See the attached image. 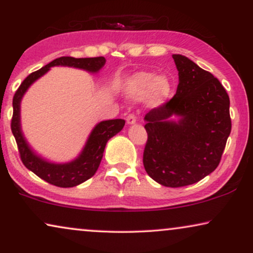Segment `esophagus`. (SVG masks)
Here are the masks:
<instances>
[{
	"instance_id": "obj_1",
	"label": "esophagus",
	"mask_w": 253,
	"mask_h": 253,
	"mask_svg": "<svg viewBox=\"0 0 253 253\" xmlns=\"http://www.w3.org/2000/svg\"><path fill=\"white\" fill-rule=\"evenodd\" d=\"M136 121H137V119L133 114H130V115L126 117V123L129 124V126H132V124L136 123Z\"/></svg>"
}]
</instances>
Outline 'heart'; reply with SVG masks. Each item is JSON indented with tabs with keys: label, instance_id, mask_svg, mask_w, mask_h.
Here are the masks:
<instances>
[{
	"label": "heart",
	"instance_id": "heart-1",
	"mask_svg": "<svg viewBox=\"0 0 253 253\" xmlns=\"http://www.w3.org/2000/svg\"><path fill=\"white\" fill-rule=\"evenodd\" d=\"M127 88L134 95L150 93L154 102L161 103L170 94L171 84L166 75L154 76L152 72H138L129 79Z\"/></svg>",
	"mask_w": 253,
	"mask_h": 253
}]
</instances>
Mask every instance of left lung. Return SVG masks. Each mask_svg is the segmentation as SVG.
Returning a JSON list of instances; mask_svg holds the SVG:
<instances>
[{"instance_id":"8db88e82","label":"left lung","mask_w":253,"mask_h":253,"mask_svg":"<svg viewBox=\"0 0 253 253\" xmlns=\"http://www.w3.org/2000/svg\"><path fill=\"white\" fill-rule=\"evenodd\" d=\"M172 58L178 71L177 91L144 117L147 143L143 162L159 184L179 188L215 170L231 120L229 96L217 78L183 55Z\"/></svg>"}]
</instances>
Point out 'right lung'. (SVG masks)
I'll return each mask as SVG.
<instances>
[{
	"label": "right lung",
	"instance_id": "1",
	"mask_svg": "<svg viewBox=\"0 0 253 253\" xmlns=\"http://www.w3.org/2000/svg\"><path fill=\"white\" fill-rule=\"evenodd\" d=\"M105 63L106 58L102 56L87 58H75L70 56L58 57L38 71L27 76L13 95L11 131L18 146L20 159L29 170L33 171L37 176L50 184L60 186V188H72L91 178L98 170L107 141L123 129L126 121L121 119L101 121L93 127L86 140L85 146L83 147L77 158L64 164H56V162L48 161L47 159L36 153L30 146L26 138L24 137L22 124H20V102H22L23 96L30 86L40 77H42L44 74H47L50 68L69 67L82 69L91 74H98Z\"/></svg>",
	"mask_w": 253,
	"mask_h": 253
}]
</instances>
